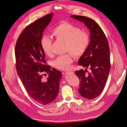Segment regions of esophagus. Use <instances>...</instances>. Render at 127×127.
<instances>
[{
    "label": "esophagus",
    "mask_w": 127,
    "mask_h": 127,
    "mask_svg": "<svg viewBox=\"0 0 127 127\" xmlns=\"http://www.w3.org/2000/svg\"><path fill=\"white\" fill-rule=\"evenodd\" d=\"M70 72V71H67V72H65V74H67V73H69V72Z\"/></svg>",
    "instance_id": "1"
}]
</instances>
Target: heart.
<instances>
[{
    "mask_svg": "<svg viewBox=\"0 0 127 127\" xmlns=\"http://www.w3.org/2000/svg\"><path fill=\"white\" fill-rule=\"evenodd\" d=\"M52 34L57 39L66 42L65 52H70L59 56L54 62V65L60 70H67L73 62V56L82 55L87 49L90 44V37L85 32L81 31L78 27L68 22H62L57 25L53 30ZM53 40L48 35H43L40 44L43 51L48 56L52 55Z\"/></svg>",
    "mask_w": 127,
    "mask_h": 127,
    "instance_id": "1",
    "label": "heart"
}]
</instances>
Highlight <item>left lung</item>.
Segmentation results:
<instances>
[{
    "label": "left lung",
    "instance_id": "left-lung-1",
    "mask_svg": "<svg viewBox=\"0 0 127 127\" xmlns=\"http://www.w3.org/2000/svg\"><path fill=\"white\" fill-rule=\"evenodd\" d=\"M71 17L83 22L90 32V42L86 51L81 56L78 64L86 68L75 71L80 79V94L92 99L100 95L107 81L110 69V52L107 39L102 29L94 20L82 16ZM89 67L91 72L88 74Z\"/></svg>",
    "mask_w": 127,
    "mask_h": 127
}]
</instances>
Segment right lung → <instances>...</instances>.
Returning <instances> with one entry per match:
<instances>
[{"label": "right lung", "instance_id": "1", "mask_svg": "<svg viewBox=\"0 0 127 127\" xmlns=\"http://www.w3.org/2000/svg\"><path fill=\"white\" fill-rule=\"evenodd\" d=\"M53 16V13L48 14L29 25L20 34L15 48L18 74L30 97L42 105L56 98L62 77L58 70H52L46 64L40 44L43 32ZM46 74L49 77L44 80L42 77Z\"/></svg>", "mask_w": 127, "mask_h": 127}]
</instances>
